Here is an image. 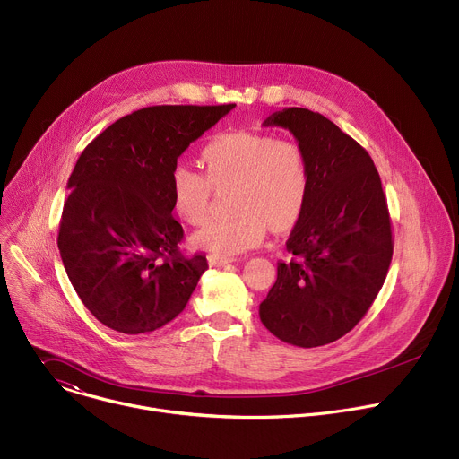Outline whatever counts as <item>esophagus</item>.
<instances>
[{
    "instance_id": "1",
    "label": "esophagus",
    "mask_w": 459,
    "mask_h": 459,
    "mask_svg": "<svg viewBox=\"0 0 459 459\" xmlns=\"http://www.w3.org/2000/svg\"><path fill=\"white\" fill-rule=\"evenodd\" d=\"M207 259H209L211 267H223V265L236 261V257H232V255H220V254H211Z\"/></svg>"
}]
</instances>
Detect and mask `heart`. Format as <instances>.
Returning a JSON list of instances; mask_svg holds the SVG:
<instances>
[{
	"label": "heart",
	"mask_w": 459,
	"mask_h": 459,
	"mask_svg": "<svg viewBox=\"0 0 459 459\" xmlns=\"http://www.w3.org/2000/svg\"><path fill=\"white\" fill-rule=\"evenodd\" d=\"M205 174L185 165L170 172L174 211L188 223H202L212 190L230 186L225 218L209 220L194 234V245L216 254H238L264 239L267 227L290 229L303 214L310 176L303 151L276 136L250 130L218 134L202 152Z\"/></svg>",
	"instance_id": "b5f03b06"
}]
</instances>
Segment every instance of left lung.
Segmentation results:
<instances>
[{
	"mask_svg": "<svg viewBox=\"0 0 459 459\" xmlns=\"http://www.w3.org/2000/svg\"><path fill=\"white\" fill-rule=\"evenodd\" d=\"M264 125L296 138L310 194L259 319L285 343L321 347L351 333L383 287L394 248L386 198L368 152L319 112L283 108Z\"/></svg>",
	"mask_w": 459,
	"mask_h": 459,
	"instance_id": "obj_1",
	"label": "left lung"
}]
</instances>
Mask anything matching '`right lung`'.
Segmentation results:
<instances>
[{
	"label": "right lung",
	"instance_id": "add662e5",
	"mask_svg": "<svg viewBox=\"0 0 459 459\" xmlns=\"http://www.w3.org/2000/svg\"><path fill=\"white\" fill-rule=\"evenodd\" d=\"M236 105H156L119 117L92 140L69 178L57 248L92 316L145 334L172 321L209 269L179 252L170 172L183 151Z\"/></svg>",
	"mask_w": 459,
	"mask_h": 459
}]
</instances>
